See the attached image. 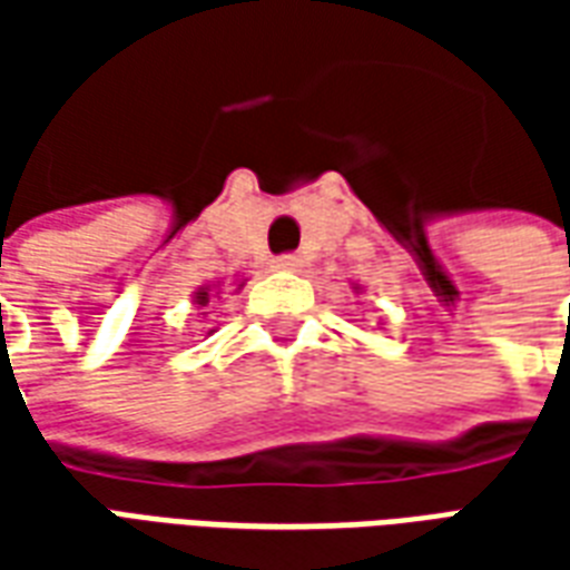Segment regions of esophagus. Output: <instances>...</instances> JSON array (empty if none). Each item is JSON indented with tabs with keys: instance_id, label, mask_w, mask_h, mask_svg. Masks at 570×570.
<instances>
[{
	"instance_id": "obj_1",
	"label": "esophagus",
	"mask_w": 570,
	"mask_h": 570,
	"mask_svg": "<svg viewBox=\"0 0 570 570\" xmlns=\"http://www.w3.org/2000/svg\"><path fill=\"white\" fill-rule=\"evenodd\" d=\"M274 268L296 272V268H302V256H296V253H284V256H277V259H274Z\"/></svg>"
}]
</instances>
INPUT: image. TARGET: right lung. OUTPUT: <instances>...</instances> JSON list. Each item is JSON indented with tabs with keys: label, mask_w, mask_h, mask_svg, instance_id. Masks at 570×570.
Listing matches in <instances>:
<instances>
[{
	"label": "right lung",
	"mask_w": 570,
	"mask_h": 570,
	"mask_svg": "<svg viewBox=\"0 0 570 570\" xmlns=\"http://www.w3.org/2000/svg\"><path fill=\"white\" fill-rule=\"evenodd\" d=\"M198 305H207V293H204V289L198 293Z\"/></svg>",
	"instance_id": "1"
}]
</instances>
